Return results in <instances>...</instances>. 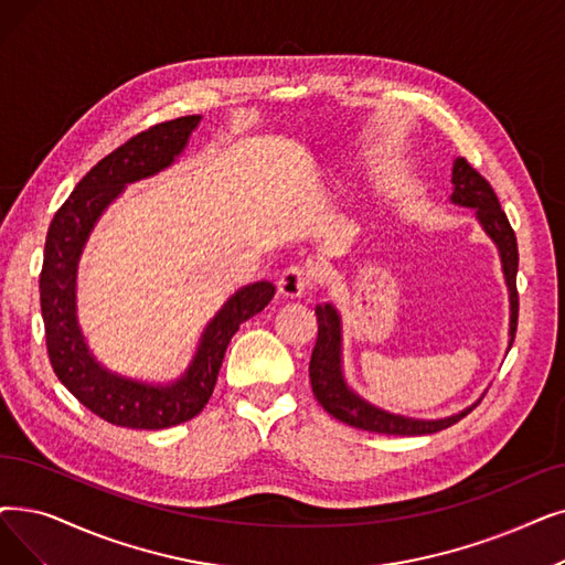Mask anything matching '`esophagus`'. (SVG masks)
<instances>
[{
  "label": "esophagus",
  "instance_id": "34e87169",
  "mask_svg": "<svg viewBox=\"0 0 565 565\" xmlns=\"http://www.w3.org/2000/svg\"><path fill=\"white\" fill-rule=\"evenodd\" d=\"M279 296L286 300H298L302 298L307 288H309V273L302 267H288L284 269V275L279 277Z\"/></svg>",
  "mask_w": 565,
  "mask_h": 565
}]
</instances>
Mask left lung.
<instances>
[{"mask_svg":"<svg viewBox=\"0 0 565 565\" xmlns=\"http://www.w3.org/2000/svg\"><path fill=\"white\" fill-rule=\"evenodd\" d=\"M450 203L459 207H471L480 228L487 237L497 244L503 279L508 286V300H510V330H508V351L514 341V330H518V237L510 228L505 212L499 205L494 189L478 173V170L461 157L452 163V193ZM316 321H318V337L316 347L309 362V379L313 397L318 399L332 418L339 423H347L355 429L376 431V434H392V436H420L434 434L440 429H448L457 420H461L466 413H471L480 399L471 406H466L459 413L448 415V418L423 420V418H408V415L390 413L379 408L376 404L366 402L349 385L343 376V334H341V313L332 302L316 305Z\"/></svg>","mask_w":565,"mask_h":565,"instance_id":"8db88e82","label":"left lung"}]
</instances>
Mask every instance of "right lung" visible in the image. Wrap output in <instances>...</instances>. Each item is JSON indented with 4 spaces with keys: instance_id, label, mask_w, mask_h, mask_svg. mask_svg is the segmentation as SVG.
Listing matches in <instances>:
<instances>
[{
    "instance_id": "add662e5",
    "label": "right lung",
    "mask_w": 565,
    "mask_h": 565,
    "mask_svg": "<svg viewBox=\"0 0 565 565\" xmlns=\"http://www.w3.org/2000/svg\"><path fill=\"white\" fill-rule=\"evenodd\" d=\"M201 119V115L170 119L117 147L76 184L47 228L39 279L47 355L71 395L117 427L166 429L199 415L212 397L233 334L275 298L269 281L237 288L205 326L184 374L170 383L110 372L96 360L83 334L76 302L78 263L96 222L129 184L173 166Z\"/></svg>"
}]
</instances>
